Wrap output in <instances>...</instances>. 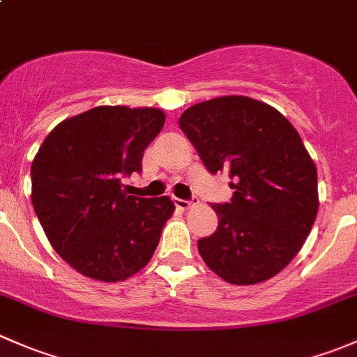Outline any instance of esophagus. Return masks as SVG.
I'll return each mask as SVG.
<instances>
[{
	"instance_id": "obj_1",
	"label": "esophagus",
	"mask_w": 357,
	"mask_h": 357,
	"mask_svg": "<svg viewBox=\"0 0 357 357\" xmlns=\"http://www.w3.org/2000/svg\"><path fill=\"white\" fill-rule=\"evenodd\" d=\"M197 202H199V200H197V199H193V200H183V199H176L174 204H176V207H178V208H181V211H188V208H190V207H193V205H195Z\"/></svg>"
}]
</instances>
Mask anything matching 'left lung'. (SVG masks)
<instances>
[{
	"label": "left lung",
	"mask_w": 357,
	"mask_h": 357,
	"mask_svg": "<svg viewBox=\"0 0 357 357\" xmlns=\"http://www.w3.org/2000/svg\"><path fill=\"white\" fill-rule=\"evenodd\" d=\"M208 172L226 171L235 192L214 204L218 229L199 240L205 264L233 285L278 275L318 214V172L285 115L248 96H219L179 117Z\"/></svg>",
	"instance_id": "obj_1"
}]
</instances>
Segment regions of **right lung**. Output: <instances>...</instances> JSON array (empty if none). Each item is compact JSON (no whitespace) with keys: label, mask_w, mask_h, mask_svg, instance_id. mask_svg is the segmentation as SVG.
Wrapping results in <instances>:
<instances>
[{"label":"right lung","mask_w":357,"mask_h":357,"mask_svg":"<svg viewBox=\"0 0 357 357\" xmlns=\"http://www.w3.org/2000/svg\"><path fill=\"white\" fill-rule=\"evenodd\" d=\"M164 122L158 109L95 107L60 122L39 146L32 205L52 247L81 275L122 282L152 259L174 204L128 195L121 179L142 172Z\"/></svg>","instance_id":"1"}]
</instances>
